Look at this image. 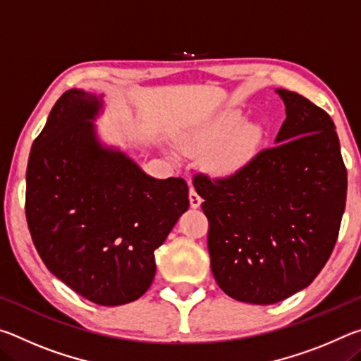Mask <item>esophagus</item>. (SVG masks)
<instances>
[{
  "label": "esophagus",
  "instance_id": "obj_1",
  "mask_svg": "<svg viewBox=\"0 0 361 361\" xmlns=\"http://www.w3.org/2000/svg\"><path fill=\"white\" fill-rule=\"evenodd\" d=\"M200 202H202V199H200V195L195 192V189L194 188L189 189V204H191L192 209H197V207H200Z\"/></svg>",
  "mask_w": 361,
  "mask_h": 361
}]
</instances>
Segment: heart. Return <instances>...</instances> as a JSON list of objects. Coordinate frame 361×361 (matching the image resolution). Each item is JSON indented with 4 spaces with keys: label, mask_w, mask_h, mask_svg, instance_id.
<instances>
[{
    "label": "heart",
    "mask_w": 361,
    "mask_h": 361,
    "mask_svg": "<svg viewBox=\"0 0 361 361\" xmlns=\"http://www.w3.org/2000/svg\"><path fill=\"white\" fill-rule=\"evenodd\" d=\"M245 121L240 108H226L223 111L192 132V146L199 149H212L219 142L212 166L218 172L232 173L252 161L264 137V127L258 121Z\"/></svg>",
    "instance_id": "obj_1"
}]
</instances>
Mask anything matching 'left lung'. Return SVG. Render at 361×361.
<instances>
[{
  "instance_id": "obj_1",
  "label": "left lung",
  "mask_w": 361,
  "mask_h": 361,
  "mask_svg": "<svg viewBox=\"0 0 361 361\" xmlns=\"http://www.w3.org/2000/svg\"><path fill=\"white\" fill-rule=\"evenodd\" d=\"M276 92L286 113L276 146L224 178L192 180L209 218L213 277L226 295L250 304L279 302L312 283L345 209L334 122L302 95Z\"/></svg>"
}]
</instances>
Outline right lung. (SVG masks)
I'll return each instance as SVG.
<instances>
[{
    "label": "right lung",
    "instance_id": "right-lung-1",
    "mask_svg": "<svg viewBox=\"0 0 361 361\" xmlns=\"http://www.w3.org/2000/svg\"><path fill=\"white\" fill-rule=\"evenodd\" d=\"M102 111L103 95L82 89L57 100L30 151L25 213L54 276L95 304L121 305L149 288L154 250L188 210L189 189L103 145L94 122Z\"/></svg>",
    "mask_w": 361,
    "mask_h": 361
}]
</instances>
